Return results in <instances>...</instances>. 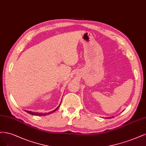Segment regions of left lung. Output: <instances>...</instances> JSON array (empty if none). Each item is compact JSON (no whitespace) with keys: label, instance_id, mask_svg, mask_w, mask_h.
<instances>
[{"label":"left lung","instance_id":"left-lung-1","mask_svg":"<svg viewBox=\"0 0 146 146\" xmlns=\"http://www.w3.org/2000/svg\"><path fill=\"white\" fill-rule=\"evenodd\" d=\"M110 117H111H111H113V116H111V117H106V118L109 119V118H110Z\"/></svg>","mask_w":146,"mask_h":146}]
</instances>
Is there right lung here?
<instances>
[{"label":"right lung","mask_w":146,"mask_h":146,"mask_svg":"<svg viewBox=\"0 0 146 146\" xmlns=\"http://www.w3.org/2000/svg\"><path fill=\"white\" fill-rule=\"evenodd\" d=\"M61 102H62V101H61ZM60 106V104H59V106L56 108V109L53 111H51L49 113H37V112H33V111H29V110H25L26 112H27L28 113H29L30 115H35V116H45V115H50L51 113H52L54 112L56 110L58 109V108L59 107V106Z\"/></svg>","instance_id":"obj_1"}]
</instances>
